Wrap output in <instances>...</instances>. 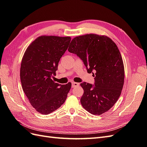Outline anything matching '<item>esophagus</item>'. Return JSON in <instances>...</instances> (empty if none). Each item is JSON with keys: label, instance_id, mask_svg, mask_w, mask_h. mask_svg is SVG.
Here are the masks:
<instances>
[{"label": "esophagus", "instance_id": "esophagus-1", "mask_svg": "<svg viewBox=\"0 0 147 147\" xmlns=\"http://www.w3.org/2000/svg\"><path fill=\"white\" fill-rule=\"evenodd\" d=\"M79 85H80V84L78 83V82H72V88H73L77 87V86H78Z\"/></svg>", "mask_w": 147, "mask_h": 147}]
</instances>
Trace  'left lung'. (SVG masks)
Returning <instances> with one entry per match:
<instances>
[{
  "instance_id": "left-lung-1",
  "label": "left lung",
  "mask_w": 147,
  "mask_h": 147,
  "mask_svg": "<svg viewBox=\"0 0 147 147\" xmlns=\"http://www.w3.org/2000/svg\"><path fill=\"white\" fill-rule=\"evenodd\" d=\"M68 51L76 54L94 77V86L81 84L84 94L82 106L94 115H99L110 109L121 94L124 83V66L116 44L106 35L86 34L74 38Z\"/></svg>"
}]
</instances>
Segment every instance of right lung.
I'll return each instance as SVG.
<instances>
[{
	"label": "right lung",
	"mask_w": 147,
	"mask_h": 147,
	"mask_svg": "<svg viewBox=\"0 0 147 147\" xmlns=\"http://www.w3.org/2000/svg\"><path fill=\"white\" fill-rule=\"evenodd\" d=\"M71 39L70 36H40L24 53L20 73L22 89L30 103L41 114L61 107L71 88L70 82L61 85L52 80Z\"/></svg>",
	"instance_id": "obj_1"
}]
</instances>
